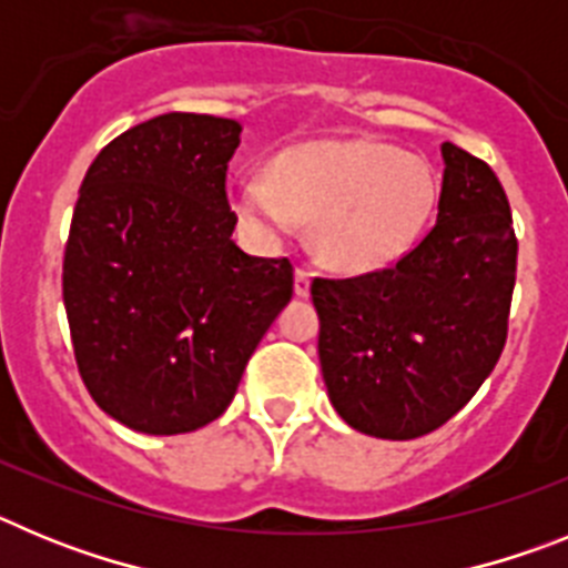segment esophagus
<instances>
[{
	"mask_svg": "<svg viewBox=\"0 0 568 568\" xmlns=\"http://www.w3.org/2000/svg\"><path fill=\"white\" fill-rule=\"evenodd\" d=\"M295 295L298 298H307L310 295V273L304 267L295 270Z\"/></svg>",
	"mask_w": 568,
	"mask_h": 568,
	"instance_id": "1",
	"label": "esophagus"
}]
</instances>
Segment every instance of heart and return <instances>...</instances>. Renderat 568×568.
I'll return each mask as SVG.
<instances>
[{
  "label": "heart",
  "instance_id": "1",
  "mask_svg": "<svg viewBox=\"0 0 568 568\" xmlns=\"http://www.w3.org/2000/svg\"><path fill=\"white\" fill-rule=\"evenodd\" d=\"M433 170L418 155L364 139L307 142L275 155L267 173L230 182V207L253 239L313 222V250L338 273H375L413 247L435 207Z\"/></svg>",
  "mask_w": 568,
  "mask_h": 568
}]
</instances>
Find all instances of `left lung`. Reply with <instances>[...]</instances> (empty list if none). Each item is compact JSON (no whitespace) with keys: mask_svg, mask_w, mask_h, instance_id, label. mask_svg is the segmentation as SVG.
<instances>
[{"mask_svg":"<svg viewBox=\"0 0 568 568\" xmlns=\"http://www.w3.org/2000/svg\"><path fill=\"white\" fill-rule=\"evenodd\" d=\"M438 222L398 264L315 278L321 375L364 435L413 440L466 406L506 344L518 241L498 175L440 144Z\"/></svg>","mask_w":568,"mask_h":568,"instance_id":"left-lung-1","label":"left lung"}]
</instances>
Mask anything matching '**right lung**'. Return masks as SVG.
Instances as JSON below:
<instances>
[{"label": "right lung", "mask_w": 568, "mask_h": 568, "mask_svg": "<svg viewBox=\"0 0 568 568\" xmlns=\"http://www.w3.org/2000/svg\"><path fill=\"white\" fill-rule=\"evenodd\" d=\"M235 119L164 113L90 164L64 247L62 295L88 393L144 435H182L233 400L293 298V264L233 241Z\"/></svg>", "instance_id": "add662e5"}]
</instances>
